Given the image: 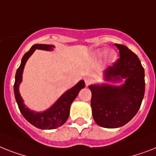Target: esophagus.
I'll use <instances>...</instances> for the list:
<instances>
[{
  "instance_id": "34e87169",
  "label": "esophagus",
  "mask_w": 156,
  "mask_h": 156,
  "mask_svg": "<svg viewBox=\"0 0 156 156\" xmlns=\"http://www.w3.org/2000/svg\"><path fill=\"white\" fill-rule=\"evenodd\" d=\"M92 78H89V77H87V78H85V83H86V86H89L90 84H91V82H92Z\"/></svg>"
}]
</instances>
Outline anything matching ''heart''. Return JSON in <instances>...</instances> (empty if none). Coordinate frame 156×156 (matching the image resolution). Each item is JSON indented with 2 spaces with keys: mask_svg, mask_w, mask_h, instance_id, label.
Returning <instances> with one entry per match:
<instances>
[{
  "mask_svg": "<svg viewBox=\"0 0 156 156\" xmlns=\"http://www.w3.org/2000/svg\"><path fill=\"white\" fill-rule=\"evenodd\" d=\"M106 54H107V50L106 49H98V50H96V51L94 52L92 56L95 58H102V56H104ZM107 58L109 63L115 62L116 59H117V54L115 51H113V50L109 51L107 54Z\"/></svg>",
  "mask_w": 156,
  "mask_h": 156,
  "instance_id": "1",
  "label": "heart"
}]
</instances>
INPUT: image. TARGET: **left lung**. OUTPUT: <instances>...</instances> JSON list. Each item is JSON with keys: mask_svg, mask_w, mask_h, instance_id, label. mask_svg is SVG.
<instances>
[{"mask_svg": "<svg viewBox=\"0 0 156 156\" xmlns=\"http://www.w3.org/2000/svg\"><path fill=\"white\" fill-rule=\"evenodd\" d=\"M115 45L120 58L103 71L107 83L89 86L94 120L105 128H118L132 119L140 110L145 91L144 69L137 55L125 45ZM107 82L122 84L115 86Z\"/></svg>", "mask_w": 156, "mask_h": 156, "instance_id": "8db88e82", "label": "left lung"}]
</instances>
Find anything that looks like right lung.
<instances>
[{"mask_svg": "<svg viewBox=\"0 0 156 156\" xmlns=\"http://www.w3.org/2000/svg\"><path fill=\"white\" fill-rule=\"evenodd\" d=\"M54 45H46V44H36L33 45L30 50L27 53H25L21 59V65L16 72L15 82L13 86L15 98L21 113L30 123L36 126L37 128L41 130H52L62 126L69 118L70 105L78 96L79 91L85 87L84 81H79L74 87L62 94L49 108L41 112L31 111L30 108H28L25 106L23 98L21 96L19 91V87L21 82H22V74H23L25 63L36 49L51 51L54 49Z\"/></svg>", "mask_w": 156, "mask_h": 156, "instance_id": "obj_1", "label": "right lung"}]
</instances>
